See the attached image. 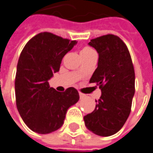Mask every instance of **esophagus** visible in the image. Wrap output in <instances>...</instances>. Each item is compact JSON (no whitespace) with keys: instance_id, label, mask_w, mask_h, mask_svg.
I'll return each instance as SVG.
<instances>
[{"instance_id":"34e87169","label":"esophagus","mask_w":153,"mask_h":153,"mask_svg":"<svg viewBox=\"0 0 153 153\" xmlns=\"http://www.w3.org/2000/svg\"><path fill=\"white\" fill-rule=\"evenodd\" d=\"M79 97L80 99H83V98L85 97V94H83V93H79Z\"/></svg>"}]
</instances>
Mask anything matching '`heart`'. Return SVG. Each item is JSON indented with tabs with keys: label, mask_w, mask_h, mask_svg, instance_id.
<instances>
[{
	"label": "heart",
	"mask_w": 153,
	"mask_h": 153,
	"mask_svg": "<svg viewBox=\"0 0 153 153\" xmlns=\"http://www.w3.org/2000/svg\"><path fill=\"white\" fill-rule=\"evenodd\" d=\"M93 53H94L93 50L92 48H90V47H84L83 48L81 49V51H80V56H81L82 58L88 56H89V55H91V54Z\"/></svg>",
	"instance_id": "heart-1"
}]
</instances>
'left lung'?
Masks as SVG:
<instances>
[{"label": "left lung", "instance_id": "8db88e82", "mask_svg": "<svg viewBox=\"0 0 153 153\" xmlns=\"http://www.w3.org/2000/svg\"><path fill=\"white\" fill-rule=\"evenodd\" d=\"M99 55L97 68L90 79L102 91L93 112L83 117L85 125L93 134L111 136L125 125L131 111L135 92L134 69L128 47L113 34L90 41Z\"/></svg>", "mask_w": 153, "mask_h": 153}]
</instances>
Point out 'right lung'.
Here are the masks:
<instances>
[{"mask_svg":"<svg viewBox=\"0 0 153 153\" xmlns=\"http://www.w3.org/2000/svg\"><path fill=\"white\" fill-rule=\"evenodd\" d=\"M76 43L44 32L31 38L22 51L15 75V99L19 115L33 131L46 134L60 128L67 110L79 99L74 88L60 93L48 83Z\"/></svg>","mask_w":153,"mask_h":153,"instance_id":"1","label":"right lung"}]
</instances>
